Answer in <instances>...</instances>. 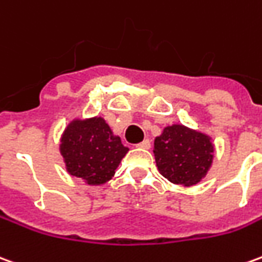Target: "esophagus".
Wrapping results in <instances>:
<instances>
[{
    "label": "esophagus",
    "mask_w": 262,
    "mask_h": 262,
    "mask_svg": "<svg viewBox=\"0 0 262 262\" xmlns=\"http://www.w3.org/2000/svg\"><path fill=\"white\" fill-rule=\"evenodd\" d=\"M136 147H139V149H150V140L149 139H144L143 142L136 144Z\"/></svg>",
    "instance_id": "34e87169"
}]
</instances>
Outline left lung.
I'll return each instance as SVG.
<instances>
[{
	"mask_svg": "<svg viewBox=\"0 0 262 262\" xmlns=\"http://www.w3.org/2000/svg\"><path fill=\"white\" fill-rule=\"evenodd\" d=\"M155 159L160 174L184 187L200 183L213 164L211 137L184 125L166 126L155 139Z\"/></svg>",
	"mask_w": 262,
	"mask_h": 262,
	"instance_id": "1",
	"label": "left lung"
}]
</instances>
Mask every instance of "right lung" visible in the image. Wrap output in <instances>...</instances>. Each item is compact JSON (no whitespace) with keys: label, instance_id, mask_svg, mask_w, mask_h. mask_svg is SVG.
<instances>
[{"label":"right lung","instance_id":"obj_1","mask_svg":"<svg viewBox=\"0 0 262 262\" xmlns=\"http://www.w3.org/2000/svg\"><path fill=\"white\" fill-rule=\"evenodd\" d=\"M67 171L89 186H102L129 151L100 116L71 120L59 144Z\"/></svg>","mask_w":262,"mask_h":262}]
</instances>
